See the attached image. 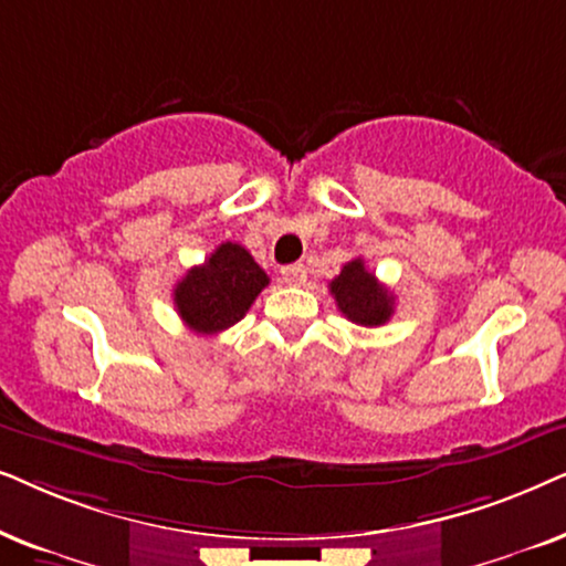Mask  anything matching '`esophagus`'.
<instances>
[{
    "label": "esophagus",
    "instance_id": "esophagus-1",
    "mask_svg": "<svg viewBox=\"0 0 566 566\" xmlns=\"http://www.w3.org/2000/svg\"><path fill=\"white\" fill-rule=\"evenodd\" d=\"M307 276V271L303 263H290V266L282 269V282L290 284V287H297V284H303Z\"/></svg>",
    "mask_w": 566,
    "mask_h": 566
}]
</instances>
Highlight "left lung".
Listing matches in <instances>:
<instances>
[{
    "mask_svg": "<svg viewBox=\"0 0 566 566\" xmlns=\"http://www.w3.org/2000/svg\"><path fill=\"white\" fill-rule=\"evenodd\" d=\"M338 311L352 323L375 328L390 321L394 315V295L375 279L373 271L365 269V261L354 259L344 263L342 274L328 284Z\"/></svg>",
    "mask_w": 566,
    "mask_h": 566,
    "instance_id": "left-lung-1",
    "label": "left lung"
}]
</instances>
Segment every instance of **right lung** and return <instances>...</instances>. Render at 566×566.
<instances>
[{
  "label": "right lung",
  "instance_id": "1",
  "mask_svg": "<svg viewBox=\"0 0 566 566\" xmlns=\"http://www.w3.org/2000/svg\"><path fill=\"white\" fill-rule=\"evenodd\" d=\"M269 284L266 271L238 243H222L201 266L186 271L172 290V303L196 334H220L235 326Z\"/></svg>",
  "mask_w": 566,
  "mask_h": 566
}]
</instances>
